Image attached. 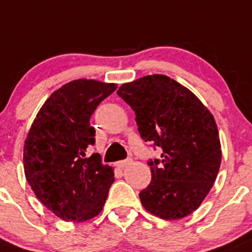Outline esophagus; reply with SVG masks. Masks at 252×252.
Masks as SVG:
<instances>
[{"label":"esophagus","instance_id":"34e87169","mask_svg":"<svg viewBox=\"0 0 252 252\" xmlns=\"http://www.w3.org/2000/svg\"><path fill=\"white\" fill-rule=\"evenodd\" d=\"M131 161H133V160H131L130 158H128V159H124V160L117 161V164H116V165H117V168H126V166L130 165Z\"/></svg>","mask_w":252,"mask_h":252}]
</instances>
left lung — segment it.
<instances>
[{"instance_id": "1", "label": "left lung", "mask_w": 252, "mask_h": 252, "mask_svg": "<svg viewBox=\"0 0 252 252\" xmlns=\"http://www.w3.org/2000/svg\"><path fill=\"white\" fill-rule=\"evenodd\" d=\"M117 94L135 112L140 136L161 148L150 159L152 180L139 197L164 220L197 210L215 182L221 164L219 130L210 111L176 81L152 75L119 87Z\"/></svg>"}]
</instances>
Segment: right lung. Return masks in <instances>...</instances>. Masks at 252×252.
<instances>
[{"mask_svg": "<svg viewBox=\"0 0 252 252\" xmlns=\"http://www.w3.org/2000/svg\"><path fill=\"white\" fill-rule=\"evenodd\" d=\"M115 83L76 79L47 99L24 145V170L41 203L63 221L83 222L99 215L115 181L113 169L99 153L87 157L95 144L89 123Z\"/></svg>", "mask_w": 252, "mask_h": 252, "instance_id": "right-lung-1", "label": "right lung"}]
</instances>
